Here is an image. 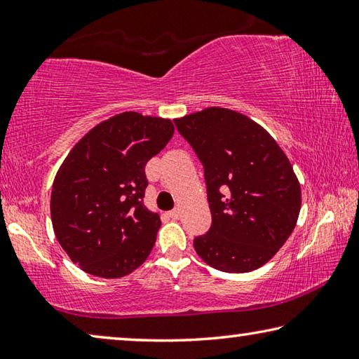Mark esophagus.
<instances>
[{"label": "esophagus", "instance_id": "obj_1", "mask_svg": "<svg viewBox=\"0 0 359 359\" xmlns=\"http://www.w3.org/2000/svg\"><path fill=\"white\" fill-rule=\"evenodd\" d=\"M169 217H171L172 218V220H177V218L180 217V210L179 209H174V210H171V212H169V214H168Z\"/></svg>", "mask_w": 359, "mask_h": 359}]
</instances>
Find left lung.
<instances>
[{"label": "left lung", "mask_w": 359, "mask_h": 359, "mask_svg": "<svg viewBox=\"0 0 359 359\" xmlns=\"http://www.w3.org/2000/svg\"><path fill=\"white\" fill-rule=\"evenodd\" d=\"M204 166L212 224L194 238L204 263L250 272L278 252L296 226L301 185L290 160L257 121L224 107L175 118Z\"/></svg>", "instance_id": "left-lung-1"}]
</instances>
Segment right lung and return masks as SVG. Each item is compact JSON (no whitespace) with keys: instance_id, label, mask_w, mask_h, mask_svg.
Segmentation results:
<instances>
[{"instance_id":"obj_1","label":"right lung","mask_w":359,"mask_h":359,"mask_svg":"<svg viewBox=\"0 0 359 359\" xmlns=\"http://www.w3.org/2000/svg\"><path fill=\"white\" fill-rule=\"evenodd\" d=\"M172 135L169 118L123 112L96 125L65 158L52 185V226L87 274L125 277L147 259L161 220L144 205L145 165Z\"/></svg>"}]
</instances>
